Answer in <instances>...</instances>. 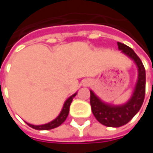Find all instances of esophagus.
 I'll return each instance as SVG.
<instances>
[{"label": "esophagus", "mask_w": 153, "mask_h": 153, "mask_svg": "<svg viewBox=\"0 0 153 153\" xmlns=\"http://www.w3.org/2000/svg\"><path fill=\"white\" fill-rule=\"evenodd\" d=\"M88 82H85V83H84V86H87V85H88Z\"/></svg>", "instance_id": "1"}]
</instances>
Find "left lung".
<instances>
[{
    "mask_svg": "<svg viewBox=\"0 0 153 153\" xmlns=\"http://www.w3.org/2000/svg\"><path fill=\"white\" fill-rule=\"evenodd\" d=\"M118 49L132 59L138 68V79L130 100L122 105H112L102 101L90 90L92 112L101 124L107 127H120L128 123L140 111L145 99L146 71L141 60L132 48L117 42Z\"/></svg>",
    "mask_w": 153,
    "mask_h": 153,
    "instance_id": "obj_1",
    "label": "left lung"
}]
</instances>
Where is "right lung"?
<instances>
[{
    "mask_svg": "<svg viewBox=\"0 0 153 153\" xmlns=\"http://www.w3.org/2000/svg\"><path fill=\"white\" fill-rule=\"evenodd\" d=\"M76 93L72 94L71 97H69L65 100L60 113L54 120L51 121L50 123H48L42 124V125H32V124H30V123H27V124L30 127L33 128H35V129H37V130H48V129H52V128H54L60 126L62 123L65 121V119L67 118L69 111H70V105L72 102L73 98L76 96Z\"/></svg>",
    "mask_w": 153,
    "mask_h": 153,
    "instance_id": "add662e5",
    "label": "right lung"
}]
</instances>
